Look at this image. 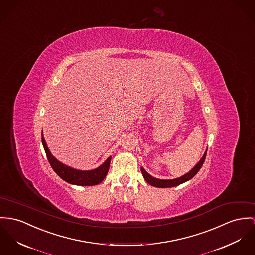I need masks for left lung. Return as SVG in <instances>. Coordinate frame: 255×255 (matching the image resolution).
I'll use <instances>...</instances> for the list:
<instances>
[{
	"instance_id": "obj_1",
	"label": "left lung",
	"mask_w": 255,
	"mask_h": 255,
	"mask_svg": "<svg viewBox=\"0 0 255 255\" xmlns=\"http://www.w3.org/2000/svg\"><path fill=\"white\" fill-rule=\"evenodd\" d=\"M206 154H207V150L205 151L204 155L200 159V161L191 169V171H189L188 173H186L183 176L176 177V178H174V179H160V178H156L154 176H150L142 167L140 168V171H141V174H142V176L144 177V179L146 180V182L148 184L152 185V186L159 187V188L174 187V186L179 185V184H181V183L191 179L193 176L196 175L197 173L199 172V170L201 169V167L203 166V163H204L205 158H206Z\"/></svg>"
}]
</instances>
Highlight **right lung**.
<instances>
[{"label": "right lung", "instance_id": "right-lung-1", "mask_svg": "<svg viewBox=\"0 0 255 255\" xmlns=\"http://www.w3.org/2000/svg\"><path fill=\"white\" fill-rule=\"evenodd\" d=\"M41 141L44 148V151L46 153V156L48 159V162L54 172L58 175L63 180L80 186H90V185H96L104 180V178L107 176L109 169H110V163L112 156L109 157L101 166L93 170L88 171H82L74 169L72 167H69L62 162H60L55 157L53 156L48 149L45 139L43 135L41 134Z\"/></svg>", "mask_w": 255, "mask_h": 255}]
</instances>
